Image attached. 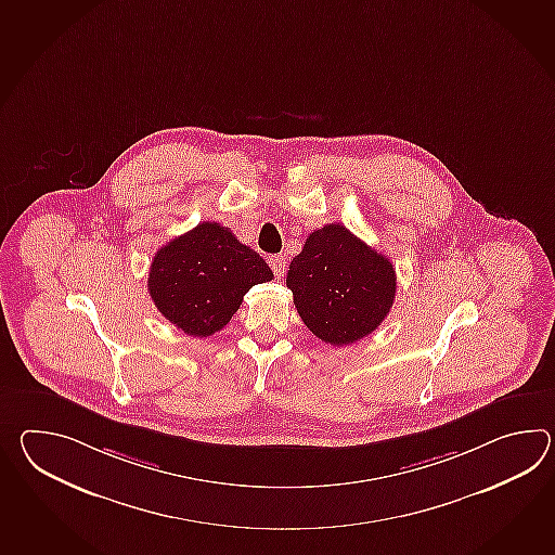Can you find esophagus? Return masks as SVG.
Wrapping results in <instances>:
<instances>
[{
	"label": "esophagus",
	"mask_w": 555,
	"mask_h": 555,
	"mask_svg": "<svg viewBox=\"0 0 555 555\" xmlns=\"http://www.w3.org/2000/svg\"><path fill=\"white\" fill-rule=\"evenodd\" d=\"M269 264H271L272 272H274L276 279L284 276V272H286V259H284L283 255L269 257Z\"/></svg>",
	"instance_id": "obj_1"
}]
</instances>
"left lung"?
<instances>
[{
  "label": "left lung",
  "mask_w": 555,
  "mask_h": 555,
  "mask_svg": "<svg viewBox=\"0 0 555 555\" xmlns=\"http://www.w3.org/2000/svg\"><path fill=\"white\" fill-rule=\"evenodd\" d=\"M286 286L308 331L345 346L374 333L396 298V271L345 224H324L291 260Z\"/></svg>",
  "instance_id": "8db88e82"
}]
</instances>
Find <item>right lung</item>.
<instances>
[{
    "instance_id": "1",
    "label": "right lung",
    "mask_w": 555,
    "mask_h": 555,
    "mask_svg": "<svg viewBox=\"0 0 555 555\" xmlns=\"http://www.w3.org/2000/svg\"><path fill=\"white\" fill-rule=\"evenodd\" d=\"M272 281L259 253L219 222H198L160 247L147 288L160 314L189 336L219 333L255 284Z\"/></svg>"
}]
</instances>
